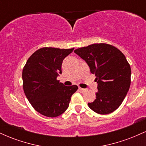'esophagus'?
Returning a JSON list of instances; mask_svg holds the SVG:
<instances>
[{"label":"esophagus","mask_w":146,"mask_h":146,"mask_svg":"<svg viewBox=\"0 0 146 146\" xmlns=\"http://www.w3.org/2000/svg\"><path fill=\"white\" fill-rule=\"evenodd\" d=\"M79 90H80L81 93H85L86 91V89L85 88H79Z\"/></svg>","instance_id":"obj_1"}]
</instances>
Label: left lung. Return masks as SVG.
I'll return each instance as SVG.
<instances>
[{"mask_svg": "<svg viewBox=\"0 0 146 146\" xmlns=\"http://www.w3.org/2000/svg\"><path fill=\"white\" fill-rule=\"evenodd\" d=\"M74 52L86 61L90 73L96 76V99L88 103L91 110L107 115L119 107L130 88L131 68L123 53L105 43L93 44Z\"/></svg>", "mask_w": 146, "mask_h": 146, "instance_id": "left-lung-1", "label": "left lung"}]
</instances>
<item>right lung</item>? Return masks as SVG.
Instances as JSON below:
<instances>
[{
    "label": "right lung",
    "mask_w": 146,
    "mask_h": 146,
    "mask_svg": "<svg viewBox=\"0 0 146 146\" xmlns=\"http://www.w3.org/2000/svg\"><path fill=\"white\" fill-rule=\"evenodd\" d=\"M74 48H39L29 57L23 70V90L33 108L48 117L62 115L68 108L76 85L66 86L57 80L63 60Z\"/></svg>",
    "instance_id": "obj_1"
}]
</instances>
